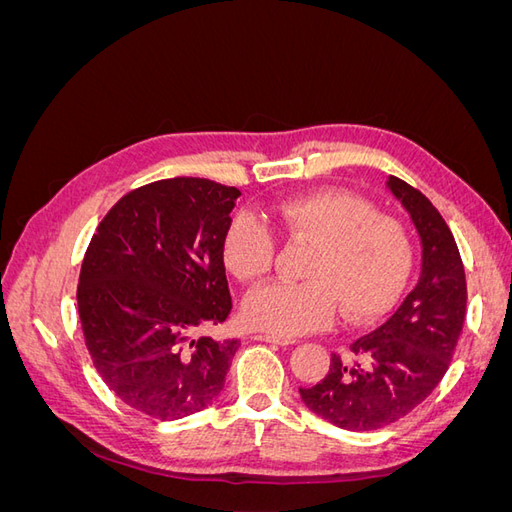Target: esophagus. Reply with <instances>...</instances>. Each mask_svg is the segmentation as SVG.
Masks as SVG:
<instances>
[{
	"label": "esophagus",
	"mask_w": 512,
	"mask_h": 512,
	"mask_svg": "<svg viewBox=\"0 0 512 512\" xmlns=\"http://www.w3.org/2000/svg\"><path fill=\"white\" fill-rule=\"evenodd\" d=\"M254 339H258V342L277 344V346H290V344H294V339H288V337H282V335H273V333H258V335H254Z\"/></svg>",
	"instance_id": "obj_1"
}]
</instances>
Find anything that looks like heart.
<instances>
[{"label": "heart", "mask_w": 512, "mask_h": 512, "mask_svg": "<svg viewBox=\"0 0 512 512\" xmlns=\"http://www.w3.org/2000/svg\"><path fill=\"white\" fill-rule=\"evenodd\" d=\"M271 218L294 237L314 241L305 275L309 282H273L243 305L245 322L273 335L294 337L327 327L342 305L346 318L384 312L404 288L412 267L406 228L346 190H318L277 200ZM224 262L241 282H258L275 262L271 228L239 211L224 235Z\"/></svg>", "instance_id": "heart-1"}]
</instances>
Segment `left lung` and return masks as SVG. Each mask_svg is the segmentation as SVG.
<instances>
[{"mask_svg":"<svg viewBox=\"0 0 512 512\" xmlns=\"http://www.w3.org/2000/svg\"><path fill=\"white\" fill-rule=\"evenodd\" d=\"M386 188L410 213L421 239V275L395 314L376 331L331 354L303 404L337 427L374 431L399 421L431 395L451 365L466 320V271L451 228L431 200L397 177Z\"/></svg>","mask_w":512,"mask_h":512,"instance_id":"obj_1","label":"left lung"}]
</instances>
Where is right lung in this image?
Returning a JSON list of instances; mask_svg holds the SVG:
<instances>
[{
    "label": "right lung",
    "mask_w": 512,
    "mask_h": 512,
    "mask_svg": "<svg viewBox=\"0 0 512 512\" xmlns=\"http://www.w3.org/2000/svg\"><path fill=\"white\" fill-rule=\"evenodd\" d=\"M237 188L153 181L106 213L81 267L79 316L98 374L123 404L160 421L213 404L239 339L200 331L230 309L224 235Z\"/></svg>",
    "instance_id": "1"
}]
</instances>
